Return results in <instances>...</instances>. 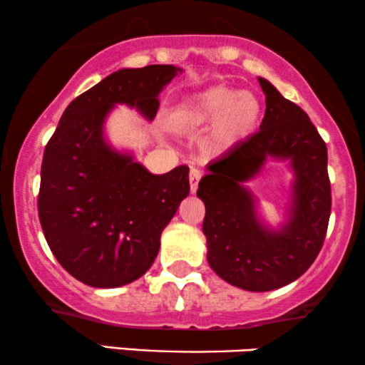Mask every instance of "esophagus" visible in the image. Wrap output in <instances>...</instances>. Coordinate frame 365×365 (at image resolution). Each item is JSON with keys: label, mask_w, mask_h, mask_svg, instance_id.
<instances>
[{"label": "esophagus", "mask_w": 365, "mask_h": 365, "mask_svg": "<svg viewBox=\"0 0 365 365\" xmlns=\"http://www.w3.org/2000/svg\"><path fill=\"white\" fill-rule=\"evenodd\" d=\"M200 179H201V170H198V169H191V173H190L191 192H196V190H198Z\"/></svg>", "instance_id": "34e87169"}]
</instances>
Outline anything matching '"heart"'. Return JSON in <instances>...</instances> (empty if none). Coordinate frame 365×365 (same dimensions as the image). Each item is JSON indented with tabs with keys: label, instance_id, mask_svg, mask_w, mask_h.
<instances>
[{
	"label": "heart",
	"instance_id": "heart-1",
	"mask_svg": "<svg viewBox=\"0 0 365 365\" xmlns=\"http://www.w3.org/2000/svg\"><path fill=\"white\" fill-rule=\"evenodd\" d=\"M259 115L261 104L252 93L217 85L184 98L170 113L169 124L178 131H195L215 124V141L227 147L250 135Z\"/></svg>",
	"mask_w": 365,
	"mask_h": 365
}]
</instances>
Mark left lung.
I'll list each match as a JSON object with an SVG mask.
<instances>
[{"instance_id": "8db88e82", "label": "left lung", "mask_w": 365, "mask_h": 365, "mask_svg": "<svg viewBox=\"0 0 365 365\" xmlns=\"http://www.w3.org/2000/svg\"><path fill=\"white\" fill-rule=\"evenodd\" d=\"M267 110L259 131L230 148L201 178L196 195L205 203L203 234L208 263L230 285L268 292L297 280L314 263L331 213L328 150L309 115L258 78ZM268 156L289 160L296 174L293 208L280 231L260 224L255 200L243 182Z\"/></svg>"}]
</instances>
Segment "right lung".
<instances>
[{"mask_svg":"<svg viewBox=\"0 0 365 365\" xmlns=\"http://www.w3.org/2000/svg\"><path fill=\"white\" fill-rule=\"evenodd\" d=\"M181 68H124L66 107L47 141L37 210L51 251L76 280L98 289L131 284L157 258L160 235L190 195V169L155 175L107 145L115 104L155 118L158 93Z\"/></svg>","mask_w":365,"mask_h":365,"instance_id":"add662e5","label":"right lung"}]
</instances>
